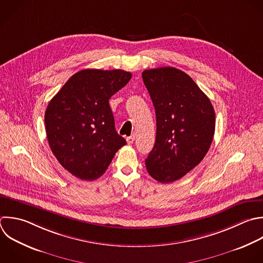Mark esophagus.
Listing matches in <instances>:
<instances>
[{
	"instance_id": "esophagus-1",
	"label": "esophagus",
	"mask_w": 263,
	"mask_h": 263,
	"mask_svg": "<svg viewBox=\"0 0 263 263\" xmlns=\"http://www.w3.org/2000/svg\"><path fill=\"white\" fill-rule=\"evenodd\" d=\"M135 139H136V137H135V135H132V136H129V137H127L126 138V142H127V144H133L134 142H135Z\"/></svg>"
}]
</instances>
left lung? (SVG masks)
Listing matches in <instances>:
<instances>
[{
    "mask_svg": "<svg viewBox=\"0 0 263 263\" xmlns=\"http://www.w3.org/2000/svg\"><path fill=\"white\" fill-rule=\"evenodd\" d=\"M142 77L156 114V140L146 167L156 181L174 182L195 167L209 151L215 111L209 98L181 70H145Z\"/></svg>",
    "mask_w": 263,
    "mask_h": 263,
    "instance_id": "left-lung-1",
    "label": "left lung"
}]
</instances>
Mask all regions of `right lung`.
<instances>
[{"label":"right lung","instance_id":"1","mask_svg":"<svg viewBox=\"0 0 263 263\" xmlns=\"http://www.w3.org/2000/svg\"><path fill=\"white\" fill-rule=\"evenodd\" d=\"M130 78L123 70H82L49 102L45 127L50 149L75 177L87 181L100 178L126 144L115 129L109 100Z\"/></svg>","mask_w":263,"mask_h":263}]
</instances>
